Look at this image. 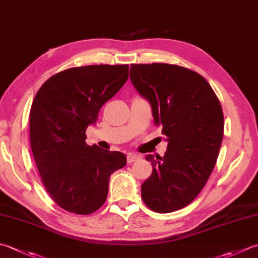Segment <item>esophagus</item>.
Returning <instances> with one entry per match:
<instances>
[{
    "label": "esophagus",
    "instance_id": "1",
    "mask_svg": "<svg viewBox=\"0 0 258 258\" xmlns=\"http://www.w3.org/2000/svg\"><path fill=\"white\" fill-rule=\"evenodd\" d=\"M141 156L138 154H134V153H127V162L128 163H133L135 161L140 160Z\"/></svg>",
    "mask_w": 258,
    "mask_h": 258
}]
</instances>
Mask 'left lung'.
Returning a JSON list of instances; mask_svg holds the SVG:
<instances>
[{"label": "left lung", "instance_id": "1", "mask_svg": "<svg viewBox=\"0 0 258 258\" xmlns=\"http://www.w3.org/2000/svg\"><path fill=\"white\" fill-rule=\"evenodd\" d=\"M130 78L168 142L163 158L145 156L153 170L141 186L142 199L156 213H172L192 203L213 172L224 135L223 109L208 82L184 67L132 64Z\"/></svg>", "mask_w": 258, "mask_h": 258}]
</instances>
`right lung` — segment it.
<instances>
[{"mask_svg":"<svg viewBox=\"0 0 258 258\" xmlns=\"http://www.w3.org/2000/svg\"><path fill=\"white\" fill-rule=\"evenodd\" d=\"M127 78L128 64L69 68L50 77L35 95L30 110L33 158L45 190L69 213L99 209L110 174L126 164L123 153L87 145L86 130Z\"/></svg>","mask_w":258,"mask_h":258,"instance_id":"right-lung-1","label":"right lung"}]
</instances>
